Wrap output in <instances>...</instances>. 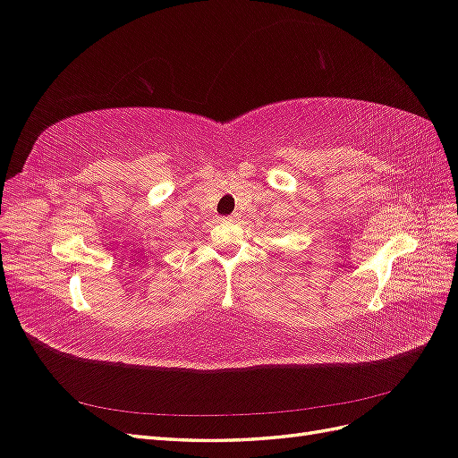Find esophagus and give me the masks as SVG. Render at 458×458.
Wrapping results in <instances>:
<instances>
[{
	"label": "esophagus",
	"instance_id": "34e87169",
	"mask_svg": "<svg viewBox=\"0 0 458 458\" xmlns=\"http://www.w3.org/2000/svg\"><path fill=\"white\" fill-rule=\"evenodd\" d=\"M237 217H239V216H237V214H233V216H229V217H227V219H229V221H233V219H237Z\"/></svg>",
	"mask_w": 458,
	"mask_h": 458
}]
</instances>
